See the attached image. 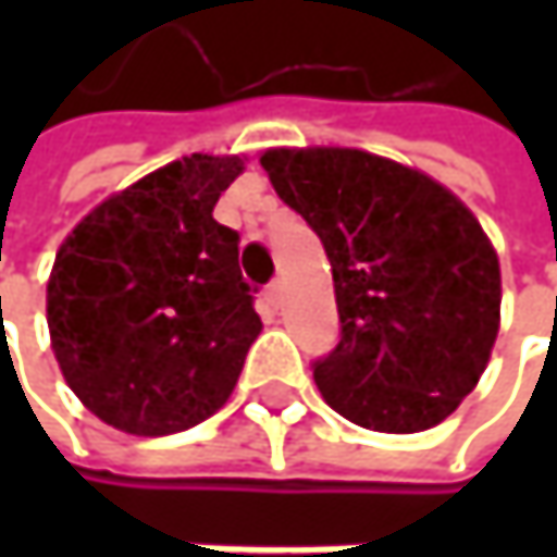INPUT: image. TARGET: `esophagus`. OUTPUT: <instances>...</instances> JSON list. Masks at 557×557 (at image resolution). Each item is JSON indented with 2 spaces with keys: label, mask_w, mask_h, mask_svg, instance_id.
I'll return each mask as SVG.
<instances>
[{
  "label": "esophagus",
  "mask_w": 557,
  "mask_h": 557,
  "mask_svg": "<svg viewBox=\"0 0 557 557\" xmlns=\"http://www.w3.org/2000/svg\"><path fill=\"white\" fill-rule=\"evenodd\" d=\"M264 296H268V302H271V306L277 309L280 299H283V286H280V280H274V283H271V286L264 289Z\"/></svg>",
  "instance_id": "1"
}]
</instances>
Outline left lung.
<instances>
[{"label":"left lung","mask_w":557,"mask_h":557,"mask_svg":"<svg viewBox=\"0 0 557 557\" xmlns=\"http://www.w3.org/2000/svg\"><path fill=\"white\" fill-rule=\"evenodd\" d=\"M277 196L319 235L342 335L312 364L325 403L374 432L438 425L478 387L500 329V261L442 183L355 148H271Z\"/></svg>","instance_id":"1"}]
</instances>
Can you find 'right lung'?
Listing matches in <instances>:
<instances>
[{
    "label": "right lung",
    "mask_w": 557,
    "mask_h": 557,
    "mask_svg": "<svg viewBox=\"0 0 557 557\" xmlns=\"http://www.w3.org/2000/svg\"><path fill=\"white\" fill-rule=\"evenodd\" d=\"M242 170V158L173 161L99 202L60 245L51 348L102 422L170 435L232 396L261 315L238 268V232L212 209Z\"/></svg>",
    "instance_id": "right-lung-1"
}]
</instances>
